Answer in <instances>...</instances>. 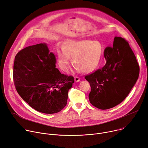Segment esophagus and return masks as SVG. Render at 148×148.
<instances>
[{"mask_svg": "<svg viewBox=\"0 0 148 148\" xmlns=\"http://www.w3.org/2000/svg\"><path fill=\"white\" fill-rule=\"evenodd\" d=\"M80 80V79L79 77H77V76L75 77V81L76 82H79Z\"/></svg>", "mask_w": 148, "mask_h": 148, "instance_id": "esophagus-1", "label": "esophagus"}]
</instances>
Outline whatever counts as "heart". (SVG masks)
Segmentation results:
<instances>
[{
    "label": "heart",
    "instance_id": "obj_1",
    "mask_svg": "<svg viewBox=\"0 0 148 148\" xmlns=\"http://www.w3.org/2000/svg\"><path fill=\"white\" fill-rule=\"evenodd\" d=\"M103 51V45L97 40H68L58 49L59 66L62 71H66L71 56L76 71L90 72L99 66Z\"/></svg>",
    "mask_w": 148,
    "mask_h": 148
}]
</instances>
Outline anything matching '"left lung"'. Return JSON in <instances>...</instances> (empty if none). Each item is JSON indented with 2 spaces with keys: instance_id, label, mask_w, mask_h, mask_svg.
Wrapping results in <instances>:
<instances>
[{
  "instance_id": "8db88e82",
  "label": "left lung",
  "mask_w": 148,
  "mask_h": 148,
  "mask_svg": "<svg viewBox=\"0 0 148 148\" xmlns=\"http://www.w3.org/2000/svg\"><path fill=\"white\" fill-rule=\"evenodd\" d=\"M104 56V66L85 76L91 87L90 103L102 110L121 103L135 85L139 74L136 58L123 38L114 37L113 46L105 48Z\"/></svg>"
}]
</instances>
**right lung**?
<instances>
[{"label":"right lung","mask_w":148,"mask_h":148,"mask_svg":"<svg viewBox=\"0 0 148 148\" xmlns=\"http://www.w3.org/2000/svg\"><path fill=\"white\" fill-rule=\"evenodd\" d=\"M55 55L46 43L26 47L16 55L13 76L19 95L36 110L48 114L61 111L67 104L72 76L56 68Z\"/></svg>","instance_id":"obj_1"}]
</instances>
